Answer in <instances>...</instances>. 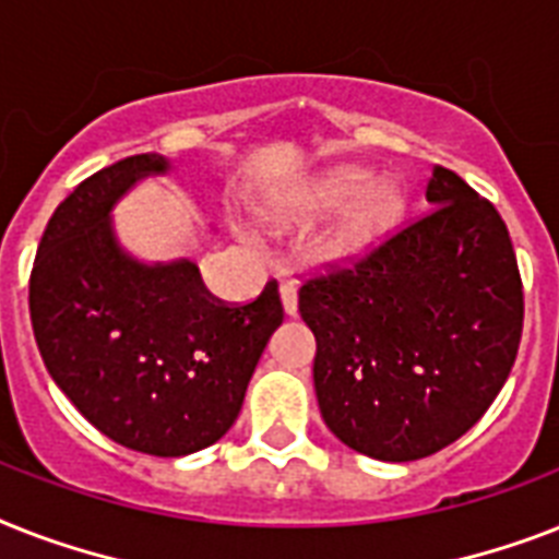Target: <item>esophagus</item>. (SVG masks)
Returning <instances> with one entry per match:
<instances>
[{"label": "esophagus", "mask_w": 559, "mask_h": 559, "mask_svg": "<svg viewBox=\"0 0 559 559\" xmlns=\"http://www.w3.org/2000/svg\"><path fill=\"white\" fill-rule=\"evenodd\" d=\"M281 304H284L287 319H295V316H298V293H295L293 284H281Z\"/></svg>", "instance_id": "obj_1"}]
</instances>
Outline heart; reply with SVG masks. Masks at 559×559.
I'll return each instance as SVG.
<instances>
[{
    "instance_id": "heart-1",
    "label": "heart",
    "mask_w": 559,
    "mask_h": 559,
    "mask_svg": "<svg viewBox=\"0 0 559 559\" xmlns=\"http://www.w3.org/2000/svg\"><path fill=\"white\" fill-rule=\"evenodd\" d=\"M407 212V192L396 177L344 163L310 177L266 221L272 226H310L335 215L312 240V258L326 270H347L373 255L396 233Z\"/></svg>"
}]
</instances>
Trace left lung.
<instances>
[{"label":"left lung","mask_w":559,"mask_h":559,"mask_svg":"<svg viewBox=\"0 0 559 559\" xmlns=\"http://www.w3.org/2000/svg\"><path fill=\"white\" fill-rule=\"evenodd\" d=\"M428 203L430 215L367 261L298 293L319 344L321 419L382 462L421 460L474 428L523 333V284L497 209L442 166Z\"/></svg>","instance_id":"1"}]
</instances>
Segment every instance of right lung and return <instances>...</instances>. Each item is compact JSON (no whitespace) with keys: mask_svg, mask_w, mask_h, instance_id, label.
<instances>
[{"mask_svg":"<svg viewBox=\"0 0 559 559\" xmlns=\"http://www.w3.org/2000/svg\"><path fill=\"white\" fill-rule=\"evenodd\" d=\"M171 169L148 152L83 180L48 221L31 272V324L57 388L99 433L152 456L203 451L233 428L284 321L275 281L226 307L189 258L143 261L122 247L115 206Z\"/></svg>","mask_w":559,"mask_h":559,"instance_id":"obj_1","label":"right lung"}]
</instances>
